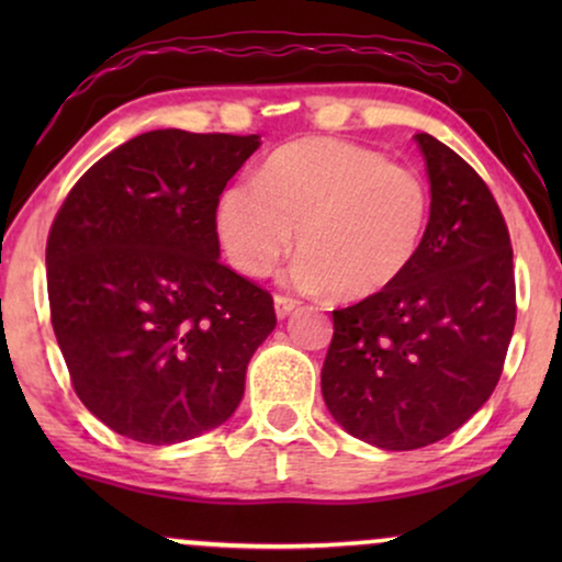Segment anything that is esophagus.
I'll return each instance as SVG.
<instances>
[{
	"label": "esophagus",
	"instance_id": "esophagus-1",
	"mask_svg": "<svg viewBox=\"0 0 562 562\" xmlns=\"http://www.w3.org/2000/svg\"><path fill=\"white\" fill-rule=\"evenodd\" d=\"M273 306H276V317L286 319L289 314L296 310L299 302H296V299H291V296H276L273 299Z\"/></svg>",
	"mask_w": 562,
	"mask_h": 562
}]
</instances>
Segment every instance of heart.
<instances>
[{
	"mask_svg": "<svg viewBox=\"0 0 562 562\" xmlns=\"http://www.w3.org/2000/svg\"><path fill=\"white\" fill-rule=\"evenodd\" d=\"M429 187L414 168L333 137H302L266 158L256 183H229L214 229L229 263L263 279L294 245V281L340 302L381 294L417 258Z\"/></svg>",
	"mask_w": 562,
	"mask_h": 562,
	"instance_id": "obj_1",
	"label": "heart"
}]
</instances>
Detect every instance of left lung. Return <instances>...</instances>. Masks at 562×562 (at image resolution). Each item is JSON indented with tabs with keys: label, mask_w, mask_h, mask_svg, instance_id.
Returning <instances> with one entry per match:
<instances>
[{
	"label": "left lung",
	"mask_w": 562,
	"mask_h": 562,
	"mask_svg": "<svg viewBox=\"0 0 562 562\" xmlns=\"http://www.w3.org/2000/svg\"><path fill=\"white\" fill-rule=\"evenodd\" d=\"M429 176V222L402 279L333 312L322 396L345 432L417 450L463 427L502 375L517 296L506 222L456 150L414 135Z\"/></svg>",
	"instance_id": "left-lung-1"
}]
</instances>
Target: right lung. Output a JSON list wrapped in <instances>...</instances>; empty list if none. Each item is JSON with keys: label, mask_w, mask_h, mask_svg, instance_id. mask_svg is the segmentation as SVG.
<instances>
[{"label": "right lung", "mask_w": 562, "mask_h": 562, "mask_svg": "<svg viewBox=\"0 0 562 562\" xmlns=\"http://www.w3.org/2000/svg\"><path fill=\"white\" fill-rule=\"evenodd\" d=\"M260 135L153 130L76 181L53 220L50 322L83 406L176 445L233 417L273 299L220 263L214 204Z\"/></svg>", "instance_id": "right-lung-1"}]
</instances>
